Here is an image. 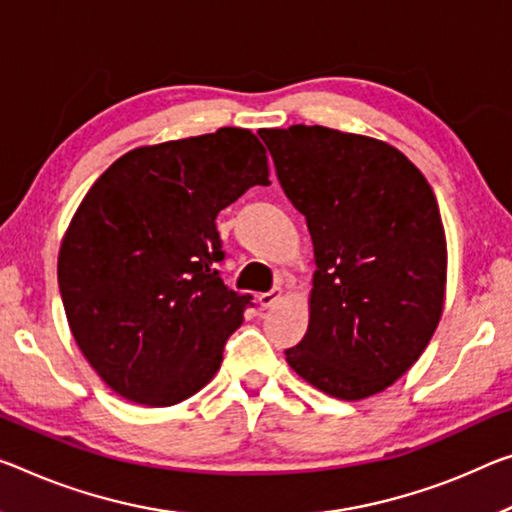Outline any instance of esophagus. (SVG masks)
Masks as SVG:
<instances>
[{
    "label": "esophagus",
    "mask_w": 512,
    "mask_h": 512,
    "mask_svg": "<svg viewBox=\"0 0 512 512\" xmlns=\"http://www.w3.org/2000/svg\"><path fill=\"white\" fill-rule=\"evenodd\" d=\"M283 297V290L281 288H274V290H267V293L258 295V304L263 306V309H272L274 304H277Z\"/></svg>",
    "instance_id": "1"
}]
</instances>
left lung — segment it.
<instances>
[{
	"label": "left lung",
	"mask_w": 512,
	"mask_h": 512,
	"mask_svg": "<svg viewBox=\"0 0 512 512\" xmlns=\"http://www.w3.org/2000/svg\"><path fill=\"white\" fill-rule=\"evenodd\" d=\"M261 139L313 240L309 329L286 350L327 396L364 400L416 364L442 320L446 235L432 187L387 141L322 125Z\"/></svg>",
	"instance_id": "1"
}]
</instances>
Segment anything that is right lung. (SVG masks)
Masks as SVG:
<instances>
[{
	"mask_svg": "<svg viewBox=\"0 0 512 512\" xmlns=\"http://www.w3.org/2000/svg\"><path fill=\"white\" fill-rule=\"evenodd\" d=\"M267 176L254 132L219 128L132 148L86 192L57 277L77 348L114 393L169 407L215 377L251 300L219 277L215 219Z\"/></svg>",
	"mask_w": 512,
	"mask_h": 512,
	"instance_id": "1",
	"label": "right lung"
}]
</instances>
